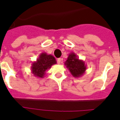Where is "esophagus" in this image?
<instances>
[{
	"label": "esophagus",
	"mask_w": 120,
	"mask_h": 120,
	"mask_svg": "<svg viewBox=\"0 0 120 120\" xmlns=\"http://www.w3.org/2000/svg\"><path fill=\"white\" fill-rule=\"evenodd\" d=\"M57 62H58V64H60V63L61 62V58H58V59H57Z\"/></svg>",
	"instance_id": "obj_1"
}]
</instances>
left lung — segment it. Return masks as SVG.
I'll return each mask as SVG.
<instances>
[{
	"label": "left lung",
	"mask_w": 120,
	"mask_h": 120,
	"mask_svg": "<svg viewBox=\"0 0 120 120\" xmlns=\"http://www.w3.org/2000/svg\"><path fill=\"white\" fill-rule=\"evenodd\" d=\"M64 64L75 77H80L84 75L86 70V65L83 60L79 59L76 54L71 52L68 55Z\"/></svg>",
	"instance_id": "1"
}]
</instances>
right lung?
I'll return each mask as SVG.
<instances>
[{
    "label": "right lung",
    "mask_w": 120,
    "mask_h": 120,
    "mask_svg": "<svg viewBox=\"0 0 120 120\" xmlns=\"http://www.w3.org/2000/svg\"><path fill=\"white\" fill-rule=\"evenodd\" d=\"M56 64V59L52 55H48L47 53H41L37 61L32 64L31 72L34 76L38 78H43L46 74L47 70Z\"/></svg>",
    "instance_id": "obj_1"
}]
</instances>
